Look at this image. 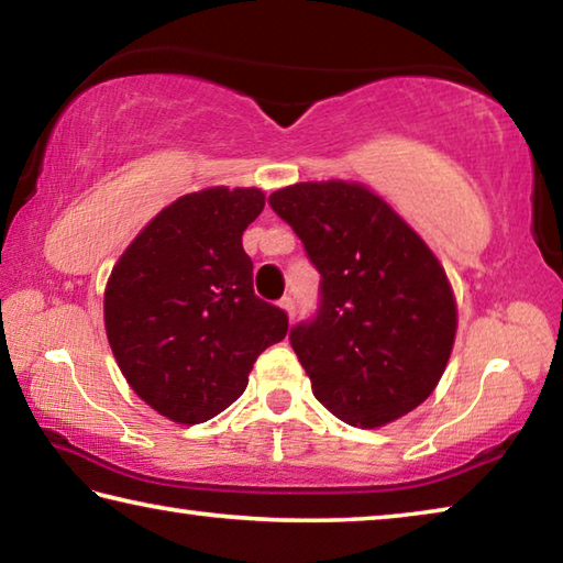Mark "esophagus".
<instances>
[{
  "instance_id": "34e87169",
  "label": "esophagus",
  "mask_w": 563,
  "mask_h": 563,
  "mask_svg": "<svg viewBox=\"0 0 563 563\" xmlns=\"http://www.w3.org/2000/svg\"><path fill=\"white\" fill-rule=\"evenodd\" d=\"M278 305L285 310V316H288V320L292 322L295 320V300L292 298H283Z\"/></svg>"
}]
</instances>
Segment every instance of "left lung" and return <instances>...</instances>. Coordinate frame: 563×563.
<instances>
[{
	"label": "left lung",
	"instance_id": "8db88e82",
	"mask_svg": "<svg viewBox=\"0 0 563 563\" xmlns=\"http://www.w3.org/2000/svg\"><path fill=\"white\" fill-rule=\"evenodd\" d=\"M268 203L320 273L316 316L290 330L312 395L365 430L412 412L454 345L456 305L440 261L360 184H295Z\"/></svg>",
	"mask_w": 563,
	"mask_h": 563
}]
</instances>
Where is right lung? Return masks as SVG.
Instances as JSON below:
<instances>
[{"mask_svg": "<svg viewBox=\"0 0 563 563\" xmlns=\"http://www.w3.org/2000/svg\"><path fill=\"white\" fill-rule=\"evenodd\" d=\"M261 188H206L166 206L113 265L103 322L126 383L158 415L198 424L245 393L285 310L253 292L243 231Z\"/></svg>", "mask_w": 563, "mask_h": 563, "instance_id": "right-lung-1", "label": "right lung"}]
</instances>
